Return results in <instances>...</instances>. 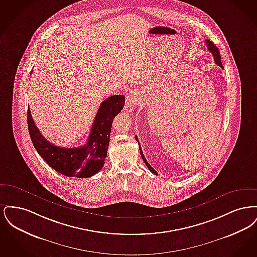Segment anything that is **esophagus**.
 Here are the masks:
<instances>
[{
    "mask_svg": "<svg viewBox=\"0 0 257 257\" xmlns=\"http://www.w3.org/2000/svg\"><path fill=\"white\" fill-rule=\"evenodd\" d=\"M139 102V93L137 92V90H130L127 94H126V101H125V109L126 111L131 112L136 105H138Z\"/></svg>",
    "mask_w": 257,
    "mask_h": 257,
    "instance_id": "obj_1",
    "label": "esophagus"
}]
</instances>
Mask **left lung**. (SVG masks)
<instances>
[{
  "instance_id": "obj_1",
  "label": "left lung",
  "mask_w": 257,
  "mask_h": 257,
  "mask_svg": "<svg viewBox=\"0 0 257 257\" xmlns=\"http://www.w3.org/2000/svg\"><path fill=\"white\" fill-rule=\"evenodd\" d=\"M205 43H206V45H207L208 50L211 52V54L213 55V57H214V60H215V62L218 64V65H220L221 68H223V66H222V64H221V61H220V51L218 49V47L212 42V41H210V40H208L206 39L205 40ZM136 138V141L138 142V144H139V148H140V152H141V156H142V158L144 160V162H145V164H146V166H147V168L150 170L151 172H153L154 174L156 173V171L155 170L148 164V162H147V159H146V157H145V155H144V153H143V150H142V147H141V145H140V142H139V140H138V137L136 136L135 137Z\"/></svg>"
}]
</instances>
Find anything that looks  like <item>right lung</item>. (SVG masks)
<instances>
[{
  "label": "right lung",
  "mask_w": 257,
  "mask_h": 257,
  "mask_svg": "<svg viewBox=\"0 0 257 257\" xmlns=\"http://www.w3.org/2000/svg\"><path fill=\"white\" fill-rule=\"evenodd\" d=\"M124 104V95H111L104 100L98 109L87 143L83 147L72 148L58 147L49 143L39 132L28 108V129L34 147L55 171L69 177H90L105 164L112 120L121 111Z\"/></svg>",
  "instance_id": "1"
}]
</instances>
